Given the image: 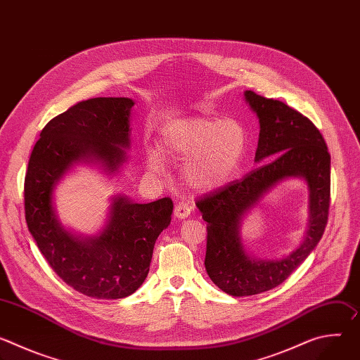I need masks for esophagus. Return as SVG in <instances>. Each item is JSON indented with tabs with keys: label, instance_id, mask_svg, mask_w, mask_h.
Instances as JSON below:
<instances>
[{
	"label": "esophagus",
	"instance_id": "34e87169",
	"mask_svg": "<svg viewBox=\"0 0 360 360\" xmlns=\"http://www.w3.org/2000/svg\"><path fill=\"white\" fill-rule=\"evenodd\" d=\"M191 212H192V207H189L188 203H185V202H179V203H176V205H175V211H174V214H175V217H176V218H179V219H185V218H188V217L191 215Z\"/></svg>",
	"mask_w": 360,
	"mask_h": 360
}]
</instances>
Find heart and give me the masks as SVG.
Here are the masks:
<instances>
[{
    "label": "heart",
    "mask_w": 360,
    "mask_h": 360,
    "mask_svg": "<svg viewBox=\"0 0 360 360\" xmlns=\"http://www.w3.org/2000/svg\"><path fill=\"white\" fill-rule=\"evenodd\" d=\"M246 146L243 127L235 120L191 118L168 125L161 136L165 157L182 162L184 181L193 189L210 191L222 185L238 168ZM152 171L164 169L157 149L146 153Z\"/></svg>",
    "instance_id": "b5f03b06"
}]
</instances>
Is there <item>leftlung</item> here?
I'll use <instances>...</instances> for the list:
<instances>
[{
  "label": "left lung",
  "mask_w": 360,
  "mask_h": 360,
  "mask_svg": "<svg viewBox=\"0 0 360 360\" xmlns=\"http://www.w3.org/2000/svg\"><path fill=\"white\" fill-rule=\"evenodd\" d=\"M245 99L261 125L255 161L275 158L195 202L208 224L205 268L212 282L232 296L258 295L281 285L321 240L330 205V155L314 122L282 101L253 91H246ZM288 176L303 177L310 188V228L301 246L285 260L255 262L243 249L240 218Z\"/></svg>",
  "instance_id": "left-lung-1"
}]
</instances>
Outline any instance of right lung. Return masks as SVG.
<instances>
[{
	"instance_id": "right-lung-1",
	"label": "right lung",
	"mask_w": 360,
	"mask_h": 360,
	"mask_svg": "<svg viewBox=\"0 0 360 360\" xmlns=\"http://www.w3.org/2000/svg\"><path fill=\"white\" fill-rule=\"evenodd\" d=\"M129 98H91L51 120L37 141L24 184L25 221L48 265L71 288L98 299L132 295L149 272L153 245L171 224L174 203H132L117 196L107 228L78 239L58 222L53 191L74 162L95 160L108 172L129 146Z\"/></svg>"
}]
</instances>
